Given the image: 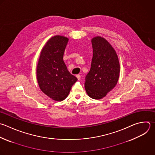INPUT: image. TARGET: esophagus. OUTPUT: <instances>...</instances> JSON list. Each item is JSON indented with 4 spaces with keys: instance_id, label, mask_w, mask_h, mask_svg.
I'll return each instance as SVG.
<instances>
[{
    "instance_id": "34e87169",
    "label": "esophagus",
    "mask_w": 155,
    "mask_h": 155,
    "mask_svg": "<svg viewBox=\"0 0 155 155\" xmlns=\"http://www.w3.org/2000/svg\"><path fill=\"white\" fill-rule=\"evenodd\" d=\"M76 77H77V78H78V80H80V79H81V76H80L79 74L76 75Z\"/></svg>"
}]
</instances>
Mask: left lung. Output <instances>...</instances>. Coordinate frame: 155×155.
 Masks as SVG:
<instances>
[{"instance_id":"left-lung-1","label":"left lung","mask_w":155,"mask_h":155,"mask_svg":"<svg viewBox=\"0 0 155 155\" xmlns=\"http://www.w3.org/2000/svg\"><path fill=\"white\" fill-rule=\"evenodd\" d=\"M91 44L93 58L85 77V88L90 97L101 99L117 84L120 65L116 51L105 39L94 37Z\"/></svg>"}]
</instances>
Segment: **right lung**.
<instances>
[{
    "instance_id": "add662e5",
    "label": "right lung",
    "mask_w": 155,
    "mask_h": 155,
    "mask_svg": "<svg viewBox=\"0 0 155 155\" xmlns=\"http://www.w3.org/2000/svg\"><path fill=\"white\" fill-rule=\"evenodd\" d=\"M68 39L62 36L50 38L42 48L36 74L42 91L56 101L64 100L78 79L67 70L64 53Z\"/></svg>"
}]
</instances>
